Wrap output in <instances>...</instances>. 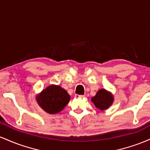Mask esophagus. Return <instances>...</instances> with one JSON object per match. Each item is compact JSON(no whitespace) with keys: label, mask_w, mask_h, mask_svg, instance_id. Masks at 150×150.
<instances>
[{"label":"esophagus","mask_w":150,"mask_h":150,"mask_svg":"<svg viewBox=\"0 0 150 150\" xmlns=\"http://www.w3.org/2000/svg\"><path fill=\"white\" fill-rule=\"evenodd\" d=\"M75 98H83V97H85V95H79V94H75Z\"/></svg>","instance_id":"34e87169"}]
</instances>
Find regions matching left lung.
Listing matches in <instances>:
<instances>
[{"label": "left lung", "mask_w": 150, "mask_h": 150, "mask_svg": "<svg viewBox=\"0 0 150 150\" xmlns=\"http://www.w3.org/2000/svg\"><path fill=\"white\" fill-rule=\"evenodd\" d=\"M92 101L97 108L101 111L107 109L113 104V97L111 92L104 89H99L96 95L92 98Z\"/></svg>", "instance_id": "1"}]
</instances>
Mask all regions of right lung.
Masks as SVG:
<instances>
[{
  "mask_svg": "<svg viewBox=\"0 0 150 150\" xmlns=\"http://www.w3.org/2000/svg\"><path fill=\"white\" fill-rule=\"evenodd\" d=\"M70 97L66 90L58 85H51L37 96V101L46 112L57 113L68 104Z\"/></svg>",
  "mask_w": 150,
  "mask_h": 150,
  "instance_id": "1",
  "label": "right lung"
}]
</instances>
